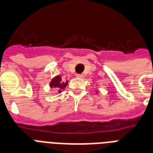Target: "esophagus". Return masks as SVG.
<instances>
[{
  "label": "esophagus",
  "instance_id": "1",
  "mask_svg": "<svg viewBox=\"0 0 153 153\" xmlns=\"http://www.w3.org/2000/svg\"><path fill=\"white\" fill-rule=\"evenodd\" d=\"M76 77H77V78H82V77H83V74H77Z\"/></svg>",
  "mask_w": 153,
  "mask_h": 153
}]
</instances>
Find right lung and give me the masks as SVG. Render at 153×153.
<instances>
[{"label":"right lung","instance_id":"right-lung-1","mask_svg":"<svg viewBox=\"0 0 153 153\" xmlns=\"http://www.w3.org/2000/svg\"><path fill=\"white\" fill-rule=\"evenodd\" d=\"M67 85V81L66 82H62V79H61V77L57 76L55 77V79H53L51 81L50 86L51 87H58V88L64 89L66 87V86Z\"/></svg>","mask_w":153,"mask_h":153}]
</instances>
